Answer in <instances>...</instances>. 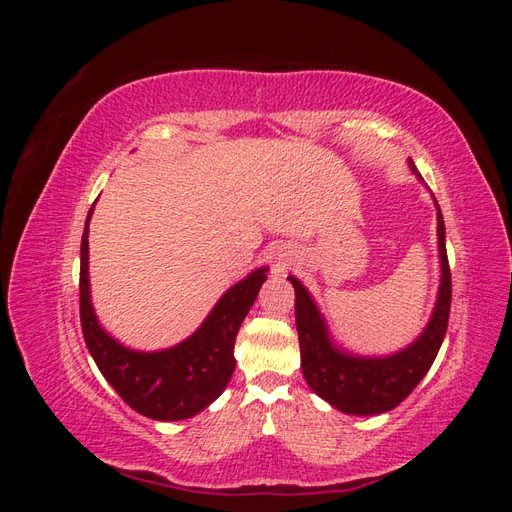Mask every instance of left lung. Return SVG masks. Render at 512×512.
Here are the masks:
<instances>
[{"instance_id": "1", "label": "left lung", "mask_w": 512, "mask_h": 512, "mask_svg": "<svg viewBox=\"0 0 512 512\" xmlns=\"http://www.w3.org/2000/svg\"><path fill=\"white\" fill-rule=\"evenodd\" d=\"M414 175L423 181L414 162L410 160ZM438 207V203H436ZM438 245L442 260V282L438 303L423 335L416 342L386 359H359L339 352L324 329L318 309L297 277L290 275L294 286V318H297L301 369L314 393L346 414H382L399 406L423 380L448 327L451 314V267H448L444 220L438 207Z\"/></svg>"}]
</instances>
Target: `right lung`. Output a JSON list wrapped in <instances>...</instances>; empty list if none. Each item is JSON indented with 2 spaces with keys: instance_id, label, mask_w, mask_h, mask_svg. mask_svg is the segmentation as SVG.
Returning a JSON list of instances; mask_svg holds the SVG:
<instances>
[{
  "instance_id": "add662e5",
  "label": "right lung",
  "mask_w": 512,
  "mask_h": 512,
  "mask_svg": "<svg viewBox=\"0 0 512 512\" xmlns=\"http://www.w3.org/2000/svg\"><path fill=\"white\" fill-rule=\"evenodd\" d=\"M81 239V329L102 376L138 414L153 421H181L205 410L226 389L235 371V339L254 305L267 269H258L232 286L192 337L162 352H134L106 335L89 301V218Z\"/></svg>"
}]
</instances>
